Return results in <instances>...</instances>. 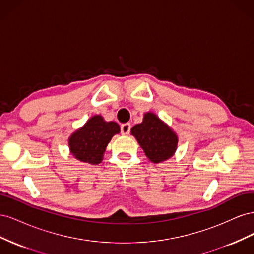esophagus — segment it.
<instances>
[{"label": "esophagus", "mask_w": 254, "mask_h": 254, "mask_svg": "<svg viewBox=\"0 0 254 254\" xmlns=\"http://www.w3.org/2000/svg\"><path fill=\"white\" fill-rule=\"evenodd\" d=\"M130 129H131V125L129 123H125V124L121 125V133L122 134H129Z\"/></svg>", "instance_id": "1"}]
</instances>
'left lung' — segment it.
I'll return each instance as SVG.
<instances>
[{"instance_id": "1", "label": "left lung", "mask_w": 254, "mask_h": 254, "mask_svg": "<svg viewBox=\"0 0 254 254\" xmlns=\"http://www.w3.org/2000/svg\"><path fill=\"white\" fill-rule=\"evenodd\" d=\"M134 135L145 155L153 163H159L171 158L177 147L178 137L156 114L146 113L143 122L132 127Z\"/></svg>"}]
</instances>
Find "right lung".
Wrapping results in <instances>:
<instances>
[{"mask_svg":"<svg viewBox=\"0 0 254 254\" xmlns=\"http://www.w3.org/2000/svg\"><path fill=\"white\" fill-rule=\"evenodd\" d=\"M119 132L117 123L105 122L101 115H95L71 135L68 145L72 155L82 162L93 165L101 163L107 145Z\"/></svg>","mask_w":254,"mask_h":254,"instance_id":"1","label":"right lung"}]
</instances>
